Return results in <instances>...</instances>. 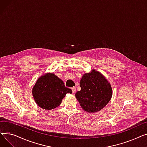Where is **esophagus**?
<instances>
[{
    "instance_id": "esophagus-1",
    "label": "esophagus",
    "mask_w": 147,
    "mask_h": 147,
    "mask_svg": "<svg viewBox=\"0 0 147 147\" xmlns=\"http://www.w3.org/2000/svg\"><path fill=\"white\" fill-rule=\"evenodd\" d=\"M71 90H72L73 94H75V93H76V88H75V87H73V88H71Z\"/></svg>"
}]
</instances>
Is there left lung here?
Returning a JSON list of instances; mask_svg holds the SVG:
<instances>
[{
	"label": "left lung",
	"instance_id": "obj_1",
	"mask_svg": "<svg viewBox=\"0 0 147 147\" xmlns=\"http://www.w3.org/2000/svg\"><path fill=\"white\" fill-rule=\"evenodd\" d=\"M80 86L81 90L76 92V98L82 109L88 113L99 111L112 97L113 90L110 82L95 69L83 75Z\"/></svg>",
	"mask_w": 147,
	"mask_h": 147
}]
</instances>
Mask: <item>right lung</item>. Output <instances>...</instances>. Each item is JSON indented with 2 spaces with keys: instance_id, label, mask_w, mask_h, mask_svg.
Segmentation results:
<instances>
[{
  "instance_id": "obj_1",
  "label": "right lung",
  "mask_w": 147,
  "mask_h": 147,
  "mask_svg": "<svg viewBox=\"0 0 147 147\" xmlns=\"http://www.w3.org/2000/svg\"><path fill=\"white\" fill-rule=\"evenodd\" d=\"M71 93V89L66 88L63 81L52 73L38 78L32 89L35 102L45 110L55 109L67 94Z\"/></svg>"
}]
</instances>
